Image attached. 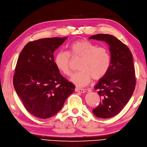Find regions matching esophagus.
Returning <instances> with one entry per match:
<instances>
[{"label": "esophagus", "instance_id": "34e87169", "mask_svg": "<svg viewBox=\"0 0 147 147\" xmlns=\"http://www.w3.org/2000/svg\"><path fill=\"white\" fill-rule=\"evenodd\" d=\"M75 91L77 92H80V93H85L86 92V91L84 89H80V88H75Z\"/></svg>", "mask_w": 147, "mask_h": 147}]
</instances>
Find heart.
<instances>
[{"label":"heart","mask_w":147,"mask_h":147,"mask_svg":"<svg viewBox=\"0 0 147 147\" xmlns=\"http://www.w3.org/2000/svg\"><path fill=\"white\" fill-rule=\"evenodd\" d=\"M69 52L73 58H81L80 72L74 74L70 81L78 87H84L92 78L99 80L109 71L111 65V56L106 47H97L86 39H79L69 46ZM55 65L60 73L70 76L71 56L66 51H59L55 57Z\"/></svg>","instance_id":"heart-1"}]
</instances>
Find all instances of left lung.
Here are the masks:
<instances>
[{"mask_svg":"<svg viewBox=\"0 0 147 147\" xmlns=\"http://www.w3.org/2000/svg\"><path fill=\"white\" fill-rule=\"evenodd\" d=\"M89 38L105 41L109 47L110 67L94 86L102 101L92 112L97 117L111 118L123 109L134 91L136 81L133 56L125 44L112 35L97 34Z\"/></svg>","mask_w":147,"mask_h":147,"instance_id":"1","label":"left lung"}]
</instances>
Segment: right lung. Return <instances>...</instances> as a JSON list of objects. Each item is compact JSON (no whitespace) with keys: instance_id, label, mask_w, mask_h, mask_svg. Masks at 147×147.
Returning <instances> with one entry per match:
<instances>
[{"instance_id":"1","label":"right lung","mask_w":147,"mask_h":147,"mask_svg":"<svg viewBox=\"0 0 147 147\" xmlns=\"http://www.w3.org/2000/svg\"><path fill=\"white\" fill-rule=\"evenodd\" d=\"M65 38L30 41L18 58L13 83L25 107L41 119L50 118L63 107L75 86L62 76L54 62V51Z\"/></svg>"}]
</instances>
